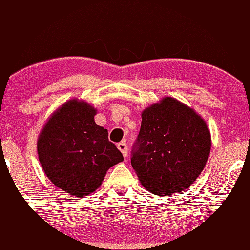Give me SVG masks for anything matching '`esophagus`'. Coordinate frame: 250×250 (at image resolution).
I'll list each match as a JSON object with an SVG mask.
<instances>
[{
	"label": "esophagus",
	"instance_id": "obj_1",
	"mask_svg": "<svg viewBox=\"0 0 250 250\" xmlns=\"http://www.w3.org/2000/svg\"><path fill=\"white\" fill-rule=\"evenodd\" d=\"M117 147H118V149L121 151L124 157L125 158L126 155H128V146H126L125 142H120V143L117 144Z\"/></svg>",
	"mask_w": 250,
	"mask_h": 250
}]
</instances>
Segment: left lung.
<instances>
[{"label":"left lung","mask_w":250,"mask_h":250,"mask_svg":"<svg viewBox=\"0 0 250 250\" xmlns=\"http://www.w3.org/2000/svg\"><path fill=\"white\" fill-rule=\"evenodd\" d=\"M210 148L206 121L193 108L168 96L142 112L131 165L149 193L170 196L196 181Z\"/></svg>","instance_id":"8db88e82"}]
</instances>
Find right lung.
I'll list each match as a JSON object with an SVG mask.
<instances>
[{"label":"right lung","mask_w":250,"mask_h":250,"mask_svg":"<svg viewBox=\"0 0 250 250\" xmlns=\"http://www.w3.org/2000/svg\"><path fill=\"white\" fill-rule=\"evenodd\" d=\"M96 109L84 101L62 104L44 125L38 156L46 177L76 197L99 188L107 170L124 160L108 140V132L94 121Z\"/></svg>","instance_id":"1"}]
</instances>
